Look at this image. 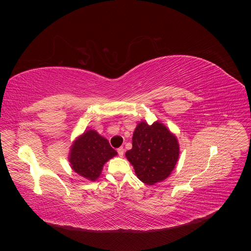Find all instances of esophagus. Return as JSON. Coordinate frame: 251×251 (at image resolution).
Listing matches in <instances>:
<instances>
[{"label": "esophagus", "mask_w": 251, "mask_h": 251, "mask_svg": "<svg viewBox=\"0 0 251 251\" xmlns=\"http://www.w3.org/2000/svg\"><path fill=\"white\" fill-rule=\"evenodd\" d=\"M117 153H118V155H119L120 157H123V156H124V154H125V149H124V148H119V149H117Z\"/></svg>", "instance_id": "1"}]
</instances>
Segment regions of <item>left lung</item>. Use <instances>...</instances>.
<instances>
[{
  "label": "left lung",
  "instance_id": "8db88e82",
  "mask_svg": "<svg viewBox=\"0 0 251 251\" xmlns=\"http://www.w3.org/2000/svg\"><path fill=\"white\" fill-rule=\"evenodd\" d=\"M133 148L126 156L139 180L153 185L168 178L179 157L175 136L160 123H140L133 134Z\"/></svg>",
  "mask_w": 251,
  "mask_h": 251
}]
</instances>
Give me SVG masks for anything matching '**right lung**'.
<instances>
[{
  "mask_svg": "<svg viewBox=\"0 0 251 251\" xmlns=\"http://www.w3.org/2000/svg\"><path fill=\"white\" fill-rule=\"evenodd\" d=\"M117 154L109 141L97 132L90 130L74 142L69 161L74 172L88 180L95 181L101 173L103 164Z\"/></svg>",
  "mask_w": 251,
  "mask_h": 251,
  "instance_id": "add662e5",
  "label": "right lung"
}]
</instances>
